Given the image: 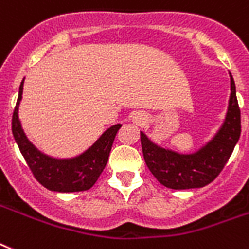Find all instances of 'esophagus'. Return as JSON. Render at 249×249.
Instances as JSON below:
<instances>
[{
  "instance_id": "1",
  "label": "esophagus",
  "mask_w": 249,
  "mask_h": 249,
  "mask_svg": "<svg viewBox=\"0 0 249 249\" xmlns=\"http://www.w3.org/2000/svg\"><path fill=\"white\" fill-rule=\"evenodd\" d=\"M132 121H134L136 124L139 126H142L145 122H146V118H145V115L142 113H135L134 117H132Z\"/></svg>"
}]
</instances>
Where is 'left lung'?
Wrapping results in <instances>:
<instances>
[{"label": "left lung", "instance_id": "8db88e82", "mask_svg": "<svg viewBox=\"0 0 249 249\" xmlns=\"http://www.w3.org/2000/svg\"><path fill=\"white\" fill-rule=\"evenodd\" d=\"M239 137L240 109L231 74L225 118L213 136L196 150L178 153L153 142L140 131L146 166L160 184L175 190L203 188L212 182L225 167Z\"/></svg>", "mask_w": 249, "mask_h": 249}]
</instances>
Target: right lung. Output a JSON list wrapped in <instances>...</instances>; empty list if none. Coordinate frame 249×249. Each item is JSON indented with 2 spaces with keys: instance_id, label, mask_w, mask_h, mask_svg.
I'll list each match as a JSON object with an SVG mask.
<instances>
[{
  "instance_id": "obj_1",
  "label": "right lung",
  "mask_w": 249,
  "mask_h": 249,
  "mask_svg": "<svg viewBox=\"0 0 249 249\" xmlns=\"http://www.w3.org/2000/svg\"><path fill=\"white\" fill-rule=\"evenodd\" d=\"M24 79L19 87L17 107L13 114V135L25 162L39 184L51 192L74 193L92 188L108 163L113 141L122 127L114 124L104 131L90 148L71 158H53L36 148L21 126L19 105L23 97Z\"/></svg>"
}]
</instances>
